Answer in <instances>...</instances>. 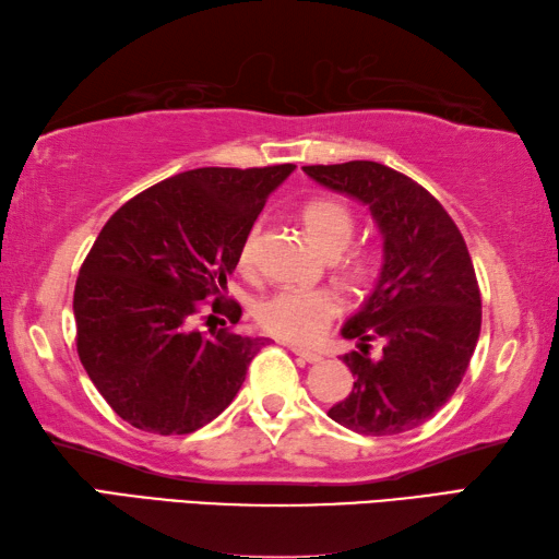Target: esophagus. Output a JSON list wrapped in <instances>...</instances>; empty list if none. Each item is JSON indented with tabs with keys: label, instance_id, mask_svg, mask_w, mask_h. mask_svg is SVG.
Segmentation results:
<instances>
[{
	"label": "esophagus",
	"instance_id": "obj_1",
	"mask_svg": "<svg viewBox=\"0 0 559 559\" xmlns=\"http://www.w3.org/2000/svg\"><path fill=\"white\" fill-rule=\"evenodd\" d=\"M290 352H293L295 356H300L302 360H308V364H320V360H322L320 354L308 352V348H302V346H290Z\"/></svg>",
	"mask_w": 559,
	"mask_h": 559
}]
</instances>
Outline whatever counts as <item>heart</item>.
Masks as SVG:
<instances>
[{
	"instance_id": "1",
	"label": "heart",
	"mask_w": 559,
	"mask_h": 559,
	"mask_svg": "<svg viewBox=\"0 0 559 559\" xmlns=\"http://www.w3.org/2000/svg\"><path fill=\"white\" fill-rule=\"evenodd\" d=\"M300 221L310 242L326 257H336L352 245L356 235V215L344 201L322 195L302 205ZM261 229L254 225L242 239L239 247L237 264L242 271L254 269L257 261V245ZM373 257L364 249H354L338 261L344 281L352 288L366 286L373 276ZM342 312V298L334 290H276L269 298L259 300L254 308V317L264 332L283 338V342L295 344H312L320 338L330 324Z\"/></svg>"
}]
</instances>
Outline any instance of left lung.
Listing matches in <instances>:
<instances>
[{"mask_svg": "<svg viewBox=\"0 0 559 559\" xmlns=\"http://www.w3.org/2000/svg\"><path fill=\"white\" fill-rule=\"evenodd\" d=\"M326 189L366 203L382 235L373 293L344 324L358 352L342 360L354 390L330 417L364 436H395L431 419L461 385L483 326V298L461 229L433 195L378 162L302 167ZM380 343V357L369 346Z\"/></svg>", "mask_w": 559, "mask_h": 559, "instance_id": "1", "label": "left lung"}]
</instances>
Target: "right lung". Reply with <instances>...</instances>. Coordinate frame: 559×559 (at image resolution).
Masks as SVG:
<instances>
[{
	"label": "right lung",
	"mask_w": 559,
	"mask_h": 559,
	"mask_svg": "<svg viewBox=\"0 0 559 559\" xmlns=\"http://www.w3.org/2000/svg\"><path fill=\"white\" fill-rule=\"evenodd\" d=\"M293 169L183 171L120 205L98 233L74 286L76 354L130 426L191 433L242 388L264 338L227 326L205 334L193 320L203 300L239 320L242 308L223 300V288L261 207Z\"/></svg>",
	"instance_id": "obj_1"
}]
</instances>
